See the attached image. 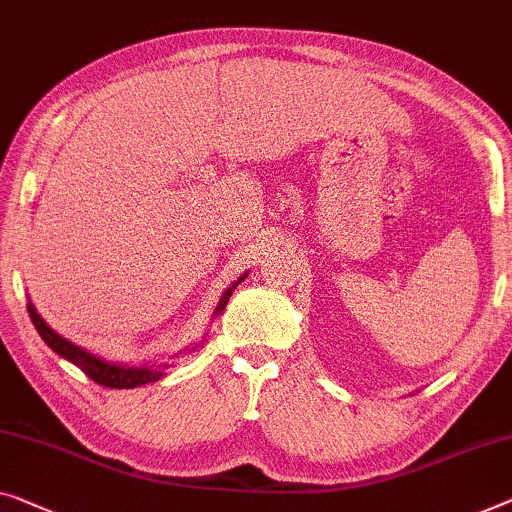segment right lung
Here are the masks:
<instances>
[{
	"label": "right lung",
	"mask_w": 512,
	"mask_h": 512,
	"mask_svg": "<svg viewBox=\"0 0 512 512\" xmlns=\"http://www.w3.org/2000/svg\"><path fill=\"white\" fill-rule=\"evenodd\" d=\"M239 282H234V285L223 294V299H220L218 308H216V315H218V312H223V308L227 305V301H230V296H232V292L236 289V285H239ZM27 310H29V317H32L38 335H41V338L45 340V345H48L52 352H57L61 358H66V361L78 365V368L85 372L89 379H94L96 384L108 386V388H135V386L149 384V381H158L160 377H163V370H160V368H126V365L103 361V358L85 352L82 347L73 345V342L64 340L59 333L52 331L50 326L43 322L41 315H38V312L34 310L32 303L27 305ZM165 368H167V365H165Z\"/></svg>",
	"instance_id": "obj_1"
}]
</instances>
